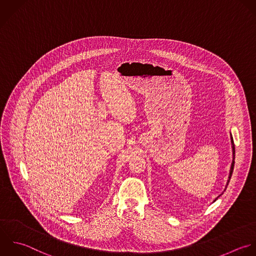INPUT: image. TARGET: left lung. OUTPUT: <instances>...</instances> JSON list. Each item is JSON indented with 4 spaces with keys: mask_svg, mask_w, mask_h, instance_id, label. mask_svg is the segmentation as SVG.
Returning <instances> with one entry per match:
<instances>
[{
    "mask_svg": "<svg viewBox=\"0 0 256 256\" xmlns=\"http://www.w3.org/2000/svg\"><path fill=\"white\" fill-rule=\"evenodd\" d=\"M230 140H232V166H230V176H228V184H226V188H228V182H230V178H232V172H234V158H236V148H234V138H232V134H230ZM222 196V194H220ZM220 196H218V198H220ZM218 198L214 200V202L218 200Z\"/></svg>",
    "mask_w": 256,
    "mask_h": 256,
    "instance_id": "left-lung-1",
    "label": "left lung"
}]
</instances>
